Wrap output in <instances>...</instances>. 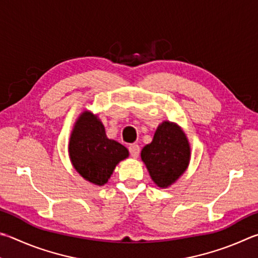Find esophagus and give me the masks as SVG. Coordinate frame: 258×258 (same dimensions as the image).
<instances>
[{
    "label": "esophagus",
    "mask_w": 258,
    "mask_h": 258,
    "mask_svg": "<svg viewBox=\"0 0 258 258\" xmlns=\"http://www.w3.org/2000/svg\"><path fill=\"white\" fill-rule=\"evenodd\" d=\"M128 150H130V153L131 156H132L133 158H138L139 154H140V147L138 144H131L128 147Z\"/></svg>",
    "instance_id": "34e87169"
}]
</instances>
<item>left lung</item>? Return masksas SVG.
<instances>
[{
    "label": "left lung",
    "mask_w": 258,
    "mask_h": 258,
    "mask_svg": "<svg viewBox=\"0 0 258 258\" xmlns=\"http://www.w3.org/2000/svg\"><path fill=\"white\" fill-rule=\"evenodd\" d=\"M190 144L179 125L163 120L154 132L152 142L141 151V159L154 184L168 188L188 168Z\"/></svg>",
    "instance_id": "obj_1"
}]
</instances>
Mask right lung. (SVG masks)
<instances>
[{
    "label": "right lung",
    "mask_w": 258,
    "mask_h": 258,
    "mask_svg": "<svg viewBox=\"0 0 258 258\" xmlns=\"http://www.w3.org/2000/svg\"><path fill=\"white\" fill-rule=\"evenodd\" d=\"M69 156L79 175L93 185L104 186L116 166L128 158L130 153L123 144L107 138L98 115L84 110L70 135Z\"/></svg>",
    "instance_id": "obj_1"
}]
</instances>
